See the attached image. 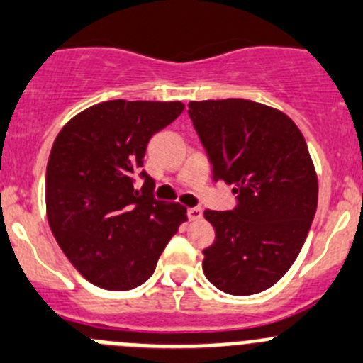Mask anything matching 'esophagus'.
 <instances>
[{
  "label": "esophagus",
  "instance_id": "34e87169",
  "mask_svg": "<svg viewBox=\"0 0 363 363\" xmlns=\"http://www.w3.org/2000/svg\"><path fill=\"white\" fill-rule=\"evenodd\" d=\"M187 216L191 220H199L203 217V210L199 206H192V208L187 210Z\"/></svg>",
  "mask_w": 363,
  "mask_h": 363
}]
</instances>
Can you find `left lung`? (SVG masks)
Segmentation results:
<instances>
[{
	"mask_svg": "<svg viewBox=\"0 0 363 363\" xmlns=\"http://www.w3.org/2000/svg\"><path fill=\"white\" fill-rule=\"evenodd\" d=\"M213 182L233 185L237 206L205 210L216 240L203 272L219 291L251 296L272 287L298 258L317 210V174L305 137L279 110L250 99L189 103Z\"/></svg>",
	"mask_w": 363,
	"mask_h": 363,
	"instance_id": "1",
	"label": "left lung"
}]
</instances>
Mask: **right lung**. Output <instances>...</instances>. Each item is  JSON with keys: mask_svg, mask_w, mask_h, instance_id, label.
I'll return each mask as SVG.
<instances>
[{"mask_svg": "<svg viewBox=\"0 0 363 363\" xmlns=\"http://www.w3.org/2000/svg\"><path fill=\"white\" fill-rule=\"evenodd\" d=\"M182 101H103L72 117L51 147L48 223L76 271L106 291H130L155 272L187 208L153 198L143 171L147 143ZM143 177L140 191L135 179Z\"/></svg>", "mask_w": 363, "mask_h": 363, "instance_id": "right-lung-1", "label": "right lung"}]
</instances>
